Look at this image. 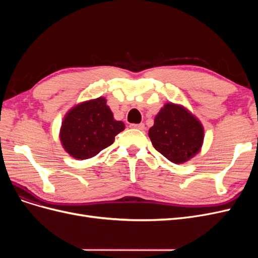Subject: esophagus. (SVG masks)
I'll return each instance as SVG.
<instances>
[{
    "mask_svg": "<svg viewBox=\"0 0 258 258\" xmlns=\"http://www.w3.org/2000/svg\"><path fill=\"white\" fill-rule=\"evenodd\" d=\"M132 128H136L139 130H144L145 129V124L144 123H137V124H131Z\"/></svg>",
    "mask_w": 258,
    "mask_h": 258,
    "instance_id": "34e87169",
    "label": "esophagus"
}]
</instances>
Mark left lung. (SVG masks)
<instances>
[{"label": "left lung", "instance_id": "left-lung-1", "mask_svg": "<svg viewBox=\"0 0 258 258\" xmlns=\"http://www.w3.org/2000/svg\"><path fill=\"white\" fill-rule=\"evenodd\" d=\"M148 137L153 146L168 160L183 163L200 152L205 130L186 107L167 103L156 115Z\"/></svg>", "mask_w": 258, "mask_h": 258}]
</instances>
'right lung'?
Segmentation results:
<instances>
[{"mask_svg": "<svg viewBox=\"0 0 258 258\" xmlns=\"http://www.w3.org/2000/svg\"><path fill=\"white\" fill-rule=\"evenodd\" d=\"M124 123L115 120L106 99L100 97L75 105L64 116L60 141L75 159H88L113 144Z\"/></svg>", "mask_w": 258, "mask_h": 258, "instance_id": "obj_1", "label": "right lung"}]
</instances>
